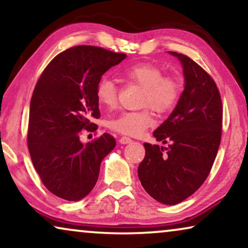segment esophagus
<instances>
[{"mask_svg": "<svg viewBox=\"0 0 248 248\" xmlns=\"http://www.w3.org/2000/svg\"><path fill=\"white\" fill-rule=\"evenodd\" d=\"M132 142V139L127 138V137H122L120 139V143L121 144H127V143H131Z\"/></svg>", "mask_w": 248, "mask_h": 248, "instance_id": "34e87169", "label": "esophagus"}]
</instances>
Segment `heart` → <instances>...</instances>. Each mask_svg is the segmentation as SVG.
I'll list each match as a JSON object with an SVG mask.
<instances>
[{"label":"heart","mask_w":248,"mask_h":248,"mask_svg":"<svg viewBox=\"0 0 248 248\" xmlns=\"http://www.w3.org/2000/svg\"><path fill=\"white\" fill-rule=\"evenodd\" d=\"M125 82L143 88L140 106L145 107L138 111H123L108 121V127L124 135L138 137L155 123L154 114L170 111L177 105L182 94V84L176 77L165 76L160 67L151 63H139L120 71ZM118 89L109 79H101L96 87L98 104L107 109L117 105Z\"/></svg>","instance_id":"b5f03b06"}]
</instances>
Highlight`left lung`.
<instances>
[{"label":"left lung","instance_id":"1","mask_svg":"<svg viewBox=\"0 0 248 248\" xmlns=\"http://www.w3.org/2000/svg\"><path fill=\"white\" fill-rule=\"evenodd\" d=\"M185 88L175 109L154 132L167 148L143 143L145 155L138 176L149 195L167 205L181 203L198 191L210 174L222 130V103L215 80L184 54Z\"/></svg>","mask_w":248,"mask_h":248}]
</instances>
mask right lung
Returning a JSON list of instances; mask_svg holds the SVG:
<instances>
[{
	"label": "right lung",
	"instance_id": "obj_1",
	"mask_svg": "<svg viewBox=\"0 0 248 248\" xmlns=\"http://www.w3.org/2000/svg\"><path fill=\"white\" fill-rule=\"evenodd\" d=\"M126 54L80 45L60 53L37 81L30 100L28 149L43 184L66 201H79L91 192L103 159L116 145L104 133L80 142L82 130L94 132L100 117L96 87L103 74Z\"/></svg>",
	"mask_w": 248,
	"mask_h": 248
}]
</instances>
